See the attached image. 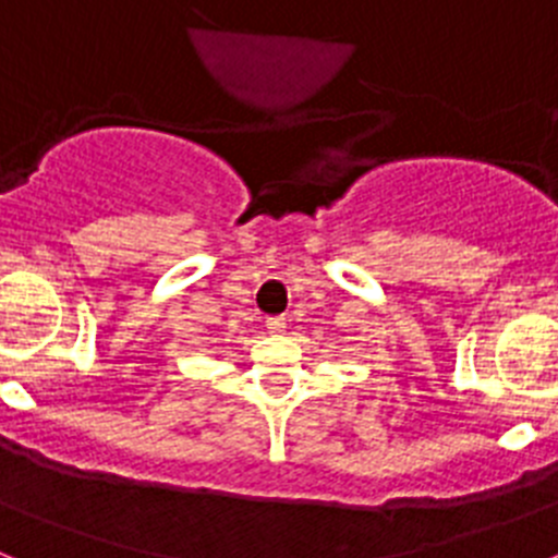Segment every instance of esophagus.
Listing matches in <instances>:
<instances>
[{
    "label": "esophagus",
    "instance_id": "1",
    "mask_svg": "<svg viewBox=\"0 0 558 558\" xmlns=\"http://www.w3.org/2000/svg\"><path fill=\"white\" fill-rule=\"evenodd\" d=\"M265 327H268V332L282 335L284 329H288V322H284L282 315H274V318H268V322H265Z\"/></svg>",
    "mask_w": 558,
    "mask_h": 558
}]
</instances>
